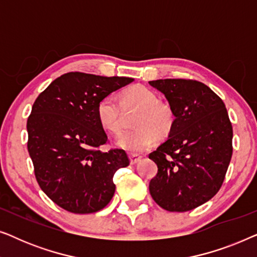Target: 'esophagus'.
I'll use <instances>...</instances> for the list:
<instances>
[{
    "instance_id": "obj_1",
    "label": "esophagus",
    "mask_w": 257,
    "mask_h": 257,
    "mask_svg": "<svg viewBox=\"0 0 257 257\" xmlns=\"http://www.w3.org/2000/svg\"><path fill=\"white\" fill-rule=\"evenodd\" d=\"M140 160H142V157L138 156V154H130V161H131L132 165L138 164Z\"/></svg>"
}]
</instances>
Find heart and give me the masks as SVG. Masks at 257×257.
<instances>
[{"label":"heart","instance_id":"obj_1","mask_svg":"<svg viewBox=\"0 0 257 257\" xmlns=\"http://www.w3.org/2000/svg\"><path fill=\"white\" fill-rule=\"evenodd\" d=\"M122 108H137L135 128L122 132L117 145L132 153H140L153 145L154 140L166 139L174 127L175 115L170 105L159 100L157 92L144 85L127 87L121 92ZM97 119L101 127L111 133L121 130V107L114 96L107 94L98 101Z\"/></svg>","mask_w":257,"mask_h":257}]
</instances>
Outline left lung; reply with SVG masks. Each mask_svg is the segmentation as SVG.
Here are the masks:
<instances>
[{
	"label": "left lung",
	"instance_id": "1",
	"mask_svg": "<svg viewBox=\"0 0 257 257\" xmlns=\"http://www.w3.org/2000/svg\"><path fill=\"white\" fill-rule=\"evenodd\" d=\"M167 98L175 121L168 139L150 153L158 173L150 181L154 201L168 212H187L219 192L233 154V127L222 99L201 82H149Z\"/></svg>",
	"mask_w": 257,
	"mask_h": 257
}]
</instances>
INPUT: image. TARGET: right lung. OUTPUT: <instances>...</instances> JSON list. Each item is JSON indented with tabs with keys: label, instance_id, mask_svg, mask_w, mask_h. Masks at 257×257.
I'll return each instance as SVG.
<instances>
[{
	"label": "right lung",
	"instance_id": "1",
	"mask_svg": "<svg viewBox=\"0 0 257 257\" xmlns=\"http://www.w3.org/2000/svg\"><path fill=\"white\" fill-rule=\"evenodd\" d=\"M132 80L68 72L35 100L27 121L28 152L41 189L63 209L96 213L111 201L113 175L130 159L124 150H99L107 136L96 108L101 98Z\"/></svg>",
	"mask_w": 257,
	"mask_h": 257
}]
</instances>
